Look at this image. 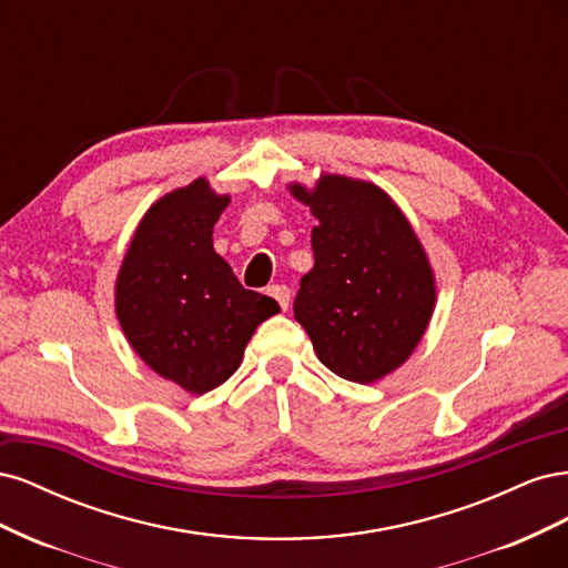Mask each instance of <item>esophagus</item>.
<instances>
[{
    "instance_id": "34e87169",
    "label": "esophagus",
    "mask_w": 568,
    "mask_h": 568,
    "mask_svg": "<svg viewBox=\"0 0 568 568\" xmlns=\"http://www.w3.org/2000/svg\"><path fill=\"white\" fill-rule=\"evenodd\" d=\"M267 296H272L274 301H277L284 313L288 311V303H291V291H288V286H284V284H270V286H267Z\"/></svg>"
}]
</instances>
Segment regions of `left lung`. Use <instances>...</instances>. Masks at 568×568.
I'll return each mask as SVG.
<instances>
[{"label":"left lung","mask_w":568,"mask_h":568,"mask_svg":"<svg viewBox=\"0 0 568 568\" xmlns=\"http://www.w3.org/2000/svg\"><path fill=\"white\" fill-rule=\"evenodd\" d=\"M311 205L315 267L303 274L294 315L324 367L372 384L400 367L426 332L436 303L434 272L409 222L379 186L324 175Z\"/></svg>","instance_id":"obj_1"}]
</instances>
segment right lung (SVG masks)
<instances>
[{
  "instance_id": "1",
  "label": "right lung",
  "mask_w": 568,
  "mask_h": 568,
  "mask_svg": "<svg viewBox=\"0 0 568 568\" xmlns=\"http://www.w3.org/2000/svg\"><path fill=\"white\" fill-rule=\"evenodd\" d=\"M230 196L203 178L149 209L115 284L118 322L134 353L189 393H209L236 372L255 326L280 313L244 288L213 248Z\"/></svg>"
}]
</instances>
